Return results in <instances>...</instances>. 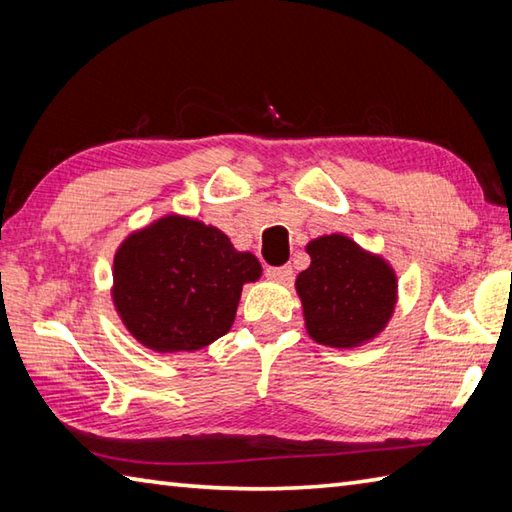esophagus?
I'll return each instance as SVG.
<instances>
[{"label":"esophagus","mask_w":512,"mask_h":512,"mask_svg":"<svg viewBox=\"0 0 512 512\" xmlns=\"http://www.w3.org/2000/svg\"><path fill=\"white\" fill-rule=\"evenodd\" d=\"M266 277L268 279H275V281H292V266H268L266 268Z\"/></svg>","instance_id":"1"}]
</instances>
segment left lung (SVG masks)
<instances>
[{
  "label": "left lung",
  "mask_w": 512,
  "mask_h": 512,
  "mask_svg": "<svg viewBox=\"0 0 512 512\" xmlns=\"http://www.w3.org/2000/svg\"><path fill=\"white\" fill-rule=\"evenodd\" d=\"M308 255L312 264L297 277L308 334L330 347L374 339L394 312V270L343 235L314 239Z\"/></svg>",
  "instance_id": "obj_1"
}]
</instances>
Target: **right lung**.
Returning a JSON list of instances; mask_svg holds the SVG:
<instances>
[{
	"mask_svg": "<svg viewBox=\"0 0 512 512\" xmlns=\"http://www.w3.org/2000/svg\"><path fill=\"white\" fill-rule=\"evenodd\" d=\"M259 275L257 257L237 253L222 231L169 215L118 248L112 295L140 343L191 352L231 330L242 286Z\"/></svg>",
	"mask_w": 512,
	"mask_h": 512,
	"instance_id": "1",
	"label": "right lung"
}]
</instances>
